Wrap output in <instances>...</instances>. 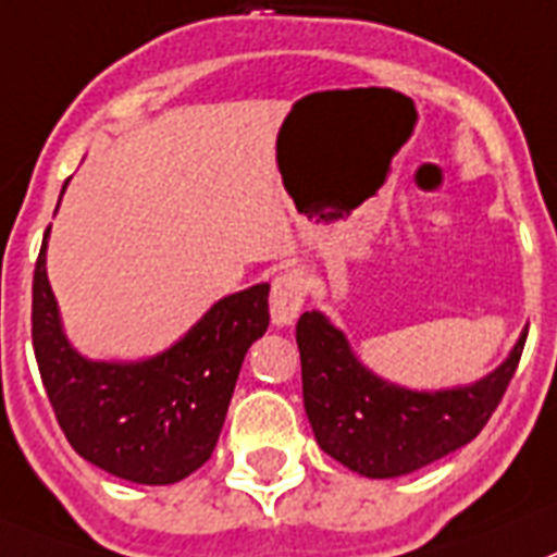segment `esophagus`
Returning <instances> with one entry per match:
<instances>
[{
	"label": "esophagus",
	"mask_w": 557,
	"mask_h": 557,
	"mask_svg": "<svg viewBox=\"0 0 557 557\" xmlns=\"http://www.w3.org/2000/svg\"><path fill=\"white\" fill-rule=\"evenodd\" d=\"M308 288H311V283H308V274L302 272V269H285V272H280L277 277H274V285H272V319L274 325H292L294 319H297V313L302 311V302H306L308 297Z\"/></svg>",
	"instance_id": "esophagus-1"
}]
</instances>
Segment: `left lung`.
Wrapping results in <instances>:
<instances>
[{
  "label": "left lung",
  "mask_w": 557,
  "mask_h": 557,
  "mask_svg": "<svg viewBox=\"0 0 557 557\" xmlns=\"http://www.w3.org/2000/svg\"><path fill=\"white\" fill-rule=\"evenodd\" d=\"M527 333L487 379L443 393H412L372 375L345 333L319 311L297 322L302 400L319 448L370 480L404 476L457 451L485 429L519 367Z\"/></svg>",
  "instance_id": "obj_1"
}]
</instances>
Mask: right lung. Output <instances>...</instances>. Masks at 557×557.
I'll list each match as a JSON object with an SVG mask.
<instances>
[{
    "label": "right lung",
    "mask_w": 557,
    "mask_h": 557,
    "mask_svg": "<svg viewBox=\"0 0 557 557\" xmlns=\"http://www.w3.org/2000/svg\"><path fill=\"white\" fill-rule=\"evenodd\" d=\"M33 272V350L58 425L91 466L139 485H171L210 459L246 350L269 327V285L224 297L182 342L137 364L77 356L45 269Z\"/></svg>",
    "instance_id": "1"
}]
</instances>
